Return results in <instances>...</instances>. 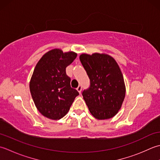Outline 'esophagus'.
Listing matches in <instances>:
<instances>
[{
	"mask_svg": "<svg viewBox=\"0 0 160 160\" xmlns=\"http://www.w3.org/2000/svg\"><path fill=\"white\" fill-rule=\"evenodd\" d=\"M81 88H82V87H81V86H79L77 87V91H78V92H79V93H81Z\"/></svg>",
	"mask_w": 160,
	"mask_h": 160,
	"instance_id": "34e87169",
	"label": "esophagus"
}]
</instances>
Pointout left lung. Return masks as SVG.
Segmentation results:
<instances>
[{
  "label": "left lung",
  "mask_w": 160,
  "mask_h": 160,
  "mask_svg": "<svg viewBox=\"0 0 160 160\" xmlns=\"http://www.w3.org/2000/svg\"><path fill=\"white\" fill-rule=\"evenodd\" d=\"M79 58L90 79V87L82 95L90 113L98 119L112 118L121 108L126 94L118 64L104 54H83Z\"/></svg>",
  "instance_id": "1"
}]
</instances>
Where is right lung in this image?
<instances>
[{"instance_id": "right-lung-1", "label": "right lung", "mask_w": 160, "mask_h": 160, "mask_svg": "<svg viewBox=\"0 0 160 160\" xmlns=\"http://www.w3.org/2000/svg\"><path fill=\"white\" fill-rule=\"evenodd\" d=\"M77 56L74 52L63 53L54 49L45 53L34 68L30 83L31 95L38 111L49 119L63 117L79 94L71 88V79L66 72Z\"/></svg>"}]
</instances>
